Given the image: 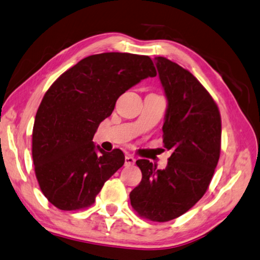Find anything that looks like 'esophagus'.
<instances>
[{"label": "esophagus", "mask_w": 260, "mask_h": 260, "mask_svg": "<svg viewBox=\"0 0 260 260\" xmlns=\"http://www.w3.org/2000/svg\"><path fill=\"white\" fill-rule=\"evenodd\" d=\"M136 162V158L134 156H131L127 154V155H125V166L126 167H130V166H134Z\"/></svg>", "instance_id": "obj_1"}]
</instances>
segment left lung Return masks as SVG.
Masks as SVG:
<instances>
[{
    "mask_svg": "<svg viewBox=\"0 0 260 260\" xmlns=\"http://www.w3.org/2000/svg\"><path fill=\"white\" fill-rule=\"evenodd\" d=\"M155 65L167 95L163 144L172 152L167 168L138 160L143 178L130 193L142 218L165 222L184 215L206 194L220 156L221 118L217 104L192 73L165 57Z\"/></svg>",
    "mask_w": 260,
    "mask_h": 260,
    "instance_id": "8db88e82",
    "label": "left lung"
}]
</instances>
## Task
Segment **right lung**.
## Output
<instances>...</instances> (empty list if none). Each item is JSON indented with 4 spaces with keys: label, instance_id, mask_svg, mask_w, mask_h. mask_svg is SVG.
I'll return each mask as SVG.
<instances>
[{
    "label": "right lung",
    "instance_id": "add662e5",
    "mask_svg": "<svg viewBox=\"0 0 260 260\" xmlns=\"http://www.w3.org/2000/svg\"><path fill=\"white\" fill-rule=\"evenodd\" d=\"M148 76H156L148 56L105 52L82 59L45 92L34 121L31 155L40 188L54 207H90L124 165L121 149L107 153L92 138L117 98Z\"/></svg>",
    "mask_w": 260,
    "mask_h": 260
}]
</instances>
